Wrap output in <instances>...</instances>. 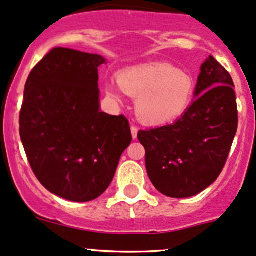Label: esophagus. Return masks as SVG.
<instances>
[{
  "label": "esophagus",
  "instance_id": "esophagus-1",
  "mask_svg": "<svg viewBox=\"0 0 256 256\" xmlns=\"http://www.w3.org/2000/svg\"><path fill=\"white\" fill-rule=\"evenodd\" d=\"M138 128H136L135 125H131V135H132L134 138H138Z\"/></svg>",
  "mask_w": 256,
  "mask_h": 256
}]
</instances>
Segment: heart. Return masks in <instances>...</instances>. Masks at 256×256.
I'll return each mask as SVG.
<instances>
[{"instance_id":"b5f03b06","label":"heart","mask_w":256,"mask_h":256,"mask_svg":"<svg viewBox=\"0 0 256 256\" xmlns=\"http://www.w3.org/2000/svg\"><path fill=\"white\" fill-rule=\"evenodd\" d=\"M118 82H108L105 92L121 102L124 92L136 98V112L150 125H166L192 106L196 82L190 73L168 63H148L124 69Z\"/></svg>"}]
</instances>
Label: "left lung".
Segmentation results:
<instances>
[{"instance_id":"8db88e82","label":"left lung","mask_w":256,"mask_h":256,"mask_svg":"<svg viewBox=\"0 0 256 256\" xmlns=\"http://www.w3.org/2000/svg\"><path fill=\"white\" fill-rule=\"evenodd\" d=\"M236 128L233 79L209 56L200 66L190 110L171 125L138 131L152 184L172 198L204 190L220 174Z\"/></svg>"}]
</instances>
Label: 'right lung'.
I'll return each instance as SVG.
<instances>
[{
	"instance_id": "add662e5",
	"label": "right lung",
	"mask_w": 256,
	"mask_h": 256,
	"mask_svg": "<svg viewBox=\"0 0 256 256\" xmlns=\"http://www.w3.org/2000/svg\"><path fill=\"white\" fill-rule=\"evenodd\" d=\"M99 54L53 48L32 69L20 135L36 177L53 194L89 202L106 190L131 144L124 115L100 112Z\"/></svg>"
}]
</instances>
